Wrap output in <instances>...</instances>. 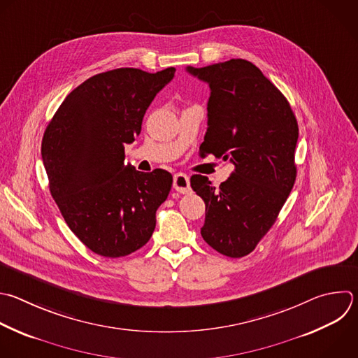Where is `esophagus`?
<instances>
[{"instance_id":"esophagus-1","label":"esophagus","mask_w":358,"mask_h":358,"mask_svg":"<svg viewBox=\"0 0 358 358\" xmlns=\"http://www.w3.org/2000/svg\"><path fill=\"white\" fill-rule=\"evenodd\" d=\"M173 187L176 191L181 192V194H188L191 191L189 187V177L184 173H177L174 176V181H173Z\"/></svg>"}]
</instances>
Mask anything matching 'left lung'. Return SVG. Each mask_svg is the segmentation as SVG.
<instances>
[{"instance_id":"obj_1","label":"left lung","mask_w":358,"mask_h":358,"mask_svg":"<svg viewBox=\"0 0 358 358\" xmlns=\"http://www.w3.org/2000/svg\"><path fill=\"white\" fill-rule=\"evenodd\" d=\"M187 71L210 88L201 155L234 166L219 188L208 177H191L206 206L201 234L220 255L239 259L256 249L294 187L298 122L282 92L248 60Z\"/></svg>"}]
</instances>
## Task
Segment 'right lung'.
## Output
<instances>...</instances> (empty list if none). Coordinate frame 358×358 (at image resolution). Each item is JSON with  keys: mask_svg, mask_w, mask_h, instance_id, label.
<instances>
[{"mask_svg": "<svg viewBox=\"0 0 358 358\" xmlns=\"http://www.w3.org/2000/svg\"><path fill=\"white\" fill-rule=\"evenodd\" d=\"M122 67L90 77L56 110L42 139L49 188L66 223L95 255L124 257L156 227L173 177L125 164V145L142 131L146 109L174 77Z\"/></svg>", "mask_w": 358, "mask_h": 358, "instance_id": "add662e5", "label": "right lung"}]
</instances>
